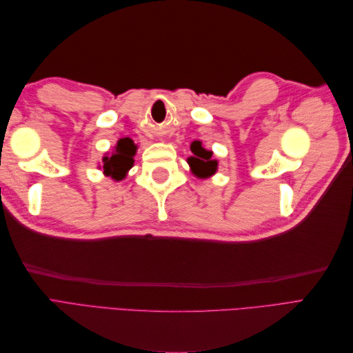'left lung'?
Returning <instances> with one entry per match:
<instances>
[{"instance_id":"obj_1","label":"left lung","mask_w":353,"mask_h":353,"mask_svg":"<svg viewBox=\"0 0 353 353\" xmlns=\"http://www.w3.org/2000/svg\"><path fill=\"white\" fill-rule=\"evenodd\" d=\"M191 152L194 153V156L188 159V163L196 176L208 178L212 174H215L218 163L216 160H212V152L205 150L200 141H194L191 144Z\"/></svg>"}]
</instances>
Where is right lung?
<instances>
[{
	"instance_id": "1",
	"label": "right lung",
	"mask_w": 353,
	"mask_h": 353,
	"mask_svg": "<svg viewBox=\"0 0 353 353\" xmlns=\"http://www.w3.org/2000/svg\"><path fill=\"white\" fill-rule=\"evenodd\" d=\"M137 152V145L131 138H122L117 141L114 152L110 156L103 157V170L108 176H112L116 181L123 179L128 170L134 165V154Z\"/></svg>"
}]
</instances>
